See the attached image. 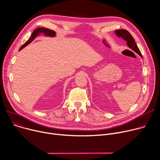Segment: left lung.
<instances>
[{"mask_svg": "<svg viewBox=\"0 0 160 160\" xmlns=\"http://www.w3.org/2000/svg\"><path fill=\"white\" fill-rule=\"evenodd\" d=\"M115 33L117 37H122L124 40L127 42V44L129 48H130L132 50L135 51L137 54H138L142 58V54L140 52V50L138 48V45H136L134 38L127 30H118L115 31Z\"/></svg>", "mask_w": 160, "mask_h": 160, "instance_id": "8db88e82", "label": "left lung"}]
</instances>
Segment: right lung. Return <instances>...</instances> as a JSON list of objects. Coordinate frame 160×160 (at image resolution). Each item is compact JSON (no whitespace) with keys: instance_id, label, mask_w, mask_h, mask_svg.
<instances>
[{"instance_id":"obj_1","label":"right lung","mask_w":160,"mask_h":160,"mask_svg":"<svg viewBox=\"0 0 160 160\" xmlns=\"http://www.w3.org/2000/svg\"><path fill=\"white\" fill-rule=\"evenodd\" d=\"M40 33H43L45 36L46 37H56V32L53 30H51L48 28H38L36 30H35L33 31V32L32 34V36L30 37V38L22 45L21 47V48L19 49V51H21L22 49H23L24 48H25L27 45H28V44H30L35 38L37 36H38V35H40Z\"/></svg>"}]
</instances>
